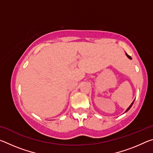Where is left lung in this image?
<instances>
[{
    "label": "left lung",
    "mask_w": 153,
    "mask_h": 153,
    "mask_svg": "<svg viewBox=\"0 0 153 153\" xmlns=\"http://www.w3.org/2000/svg\"><path fill=\"white\" fill-rule=\"evenodd\" d=\"M126 56H128V57L129 59H131V56H129V55H128V54H127V53H126ZM134 100H134V101L132 102H131V104L130 105H129V107L128 108H127V110L126 111V112H127V111H129V108H130L131 107V106H132L133 105V104H134Z\"/></svg>",
    "instance_id": "8db88e82"
}]
</instances>
